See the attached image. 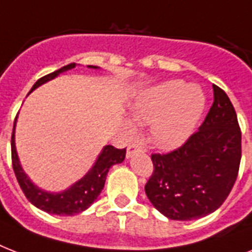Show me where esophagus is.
Returning a JSON list of instances; mask_svg holds the SVG:
<instances>
[{
	"mask_svg": "<svg viewBox=\"0 0 252 252\" xmlns=\"http://www.w3.org/2000/svg\"><path fill=\"white\" fill-rule=\"evenodd\" d=\"M140 150H142V146L140 145V144H132V145L128 146V149H126V157L130 158L136 152H140Z\"/></svg>",
	"mask_w": 252,
	"mask_h": 252,
	"instance_id": "1",
	"label": "esophagus"
}]
</instances>
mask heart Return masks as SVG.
<instances>
[{
  "instance_id": "obj_1",
  "label": "heart",
  "mask_w": 252,
  "mask_h": 252,
  "mask_svg": "<svg viewBox=\"0 0 252 252\" xmlns=\"http://www.w3.org/2000/svg\"><path fill=\"white\" fill-rule=\"evenodd\" d=\"M204 108L205 95L200 87L168 81L142 94L132 115L137 123L152 124V137L158 145L171 148L191 136Z\"/></svg>"
}]
</instances>
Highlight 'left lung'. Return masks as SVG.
<instances>
[{"mask_svg":"<svg viewBox=\"0 0 252 252\" xmlns=\"http://www.w3.org/2000/svg\"><path fill=\"white\" fill-rule=\"evenodd\" d=\"M215 100L200 128L183 145L153 153L145 192L170 220L189 221L219 209L230 193L242 157V133L230 99L213 85Z\"/></svg>","mask_w":252,"mask_h":252,"instance_id":"1","label":"left lung"}]
</instances>
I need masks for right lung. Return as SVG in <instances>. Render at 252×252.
Wrapping results in <instances>:
<instances>
[{
	"label": "right lung",
	"instance_id": "1",
	"mask_svg": "<svg viewBox=\"0 0 252 252\" xmlns=\"http://www.w3.org/2000/svg\"><path fill=\"white\" fill-rule=\"evenodd\" d=\"M76 64H69L66 66H63L61 69L41 77L35 82L31 91L35 90L40 85L53 80L60 73L66 72L69 69H73ZM90 68H96V66H90ZM30 91V93H31ZM17 122V116H15ZM14 129H15V123L13 126V134H11V162H13V170L15 172L17 180L21 186L22 191L25 196L29 199L30 203L41 211L52 215L60 216H73L78 215L81 212L90 207L94 203L95 199L98 197L99 193L102 192L104 183H106L107 172L112 165L122 163L126 158V149H116L115 146L107 145L103 148L102 153L99 154L98 159L95 165L91 167V170L86 175L77 183H74L70 188L65 189L60 193H52V192L43 191L37 188L35 184L29 179L25 171L22 170L19 159H18L17 150H15V141H14Z\"/></svg>",
	"mask_w": 252,
	"mask_h": 252
}]
</instances>
